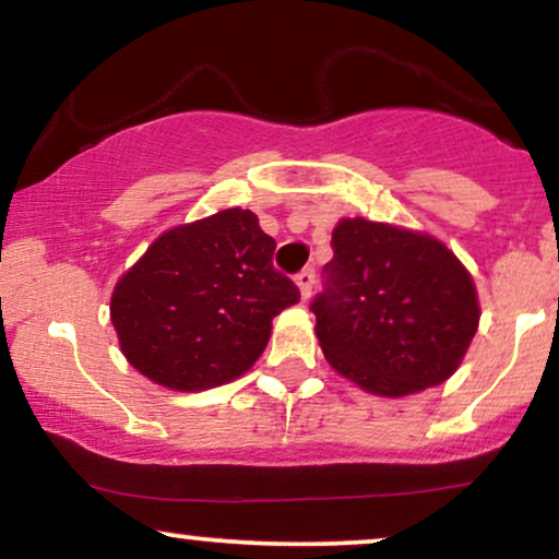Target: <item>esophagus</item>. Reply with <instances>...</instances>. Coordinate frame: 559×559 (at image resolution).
Here are the masks:
<instances>
[{
    "instance_id": "esophagus-1",
    "label": "esophagus",
    "mask_w": 559,
    "mask_h": 559,
    "mask_svg": "<svg viewBox=\"0 0 559 559\" xmlns=\"http://www.w3.org/2000/svg\"><path fill=\"white\" fill-rule=\"evenodd\" d=\"M295 282H298V287H300V298L308 300V298H311V293H313V282H317V272H313V269H304V272L295 274Z\"/></svg>"
}]
</instances>
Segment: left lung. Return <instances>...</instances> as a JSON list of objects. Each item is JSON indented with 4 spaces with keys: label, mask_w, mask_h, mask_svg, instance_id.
Listing matches in <instances>:
<instances>
[{
    "label": "left lung",
    "mask_w": 559,
    "mask_h": 559,
    "mask_svg": "<svg viewBox=\"0 0 559 559\" xmlns=\"http://www.w3.org/2000/svg\"><path fill=\"white\" fill-rule=\"evenodd\" d=\"M332 251L311 304L332 369L382 397L450 379L481 317L455 253L431 235L360 216L334 227Z\"/></svg>",
    "instance_id": "8db88e82"
}]
</instances>
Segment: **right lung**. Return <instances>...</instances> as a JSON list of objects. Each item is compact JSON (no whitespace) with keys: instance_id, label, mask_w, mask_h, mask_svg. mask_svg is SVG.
Instances as JSON below:
<instances>
[{"instance_id":"right-lung-1","label":"right lung","mask_w":559,"mask_h":559,"mask_svg":"<svg viewBox=\"0 0 559 559\" xmlns=\"http://www.w3.org/2000/svg\"><path fill=\"white\" fill-rule=\"evenodd\" d=\"M277 242L248 209L167 229L111 293V324L130 366L151 382L199 392L259 360L272 319L298 304L277 272Z\"/></svg>"}]
</instances>
